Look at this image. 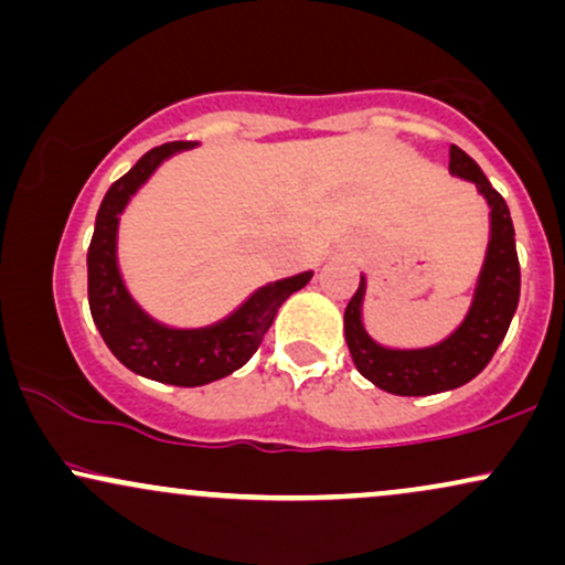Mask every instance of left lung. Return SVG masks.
I'll list each match as a JSON object with an SVG mask.
<instances>
[{"label":"left lung","instance_id":"8db88e82","mask_svg":"<svg viewBox=\"0 0 565 565\" xmlns=\"http://www.w3.org/2000/svg\"><path fill=\"white\" fill-rule=\"evenodd\" d=\"M449 172L472 180L491 206L489 252H486L481 278H478L476 300L462 327L436 348L387 350L377 345L361 323L364 278L345 308V340L355 369L380 391L393 395L444 393L478 377L508 334L518 297H521V265H518L515 228H512L508 204L462 148H449Z\"/></svg>","mask_w":565,"mask_h":565}]
</instances>
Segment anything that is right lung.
<instances>
[{"mask_svg":"<svg viewBox=\"0 0 565 565\" xmlns=\"http://www.w3.org/2000/svg\"><path fill=\"white\" fill-rule=\"evenodd\" d=\"M196 142L174 140L151 148L127 174L108 188L95 217V233L87 249V297L89 313L108 350L135 374L167 385L199 387L228 377L242 369L260 348L265 332L274 323L278 308L291 291L310 281L308 274L268 284L246 300L236 313L210 329H167L151 321L132 302L116 268V228L125 210L148 174L172 153L193 148Z\"/></svg>","mask_w":565,"mask_h":565,"instance_id":"right-lung-1","label":"right lung"}]
</instances>
